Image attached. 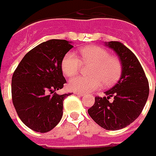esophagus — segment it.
<instances>
[{"label":"esophagus","mask_w":156,"mask_h":156,"mask_svg":"<svg viewBox=\"0 0 156 156\" xmlns=\"http://www.w3.org/2000/svg\"><path fill=\"white\" fill-rule=\"evenodd\" d=\"M75 94H76V95H77V96H80V97H82V96H84V95H85V93H84V92H80V91H76V92H75Z\"/></svg>","instance_id":"34e87169"}]
</instances>
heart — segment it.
<instances>
[{"label":"heart","instance_id":"obj_1","mask_svg":"<svg viewBox=\"0 0 156 156\" xmlns=\"http://www.w3.org/2000/svg\"><path fill=\"white\" fill-rule=\"evenodd\" d=\"M80 59L91 64L88 69L90 76H78L69 80V88L73 90L88 92L105 87L113 86L121 77L122 63L118 57L100 46L90 45L80 49ZM80 61L74 53H67L62 58L61 69L65 76L71 77L79 72Z\"/></svg>","mask_w":156,"mask_h":156}]
</instances>
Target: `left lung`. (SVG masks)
Instances as JSON below:
<instances>
[{
	"mask_svg": "<svg viewBox=\"0 0 156 156\" xmlns=\"http://www.w3.org/2000/svg\"><path fill=\"white\" fill-rule=\"evenodd\" d=\"M119 55L122 66L119 82L106 97H96L88 113L98 125L108 130L123 129L140 115L149 97V81L135 55L125 45L111 41L107 44ZM112 97L114 100L109 101Z\"/></svg>",
	"mask_w": 156,
	"mask_h": 156,
	"instance_id": "1",
	"label": "left lung"
}]
</instances>
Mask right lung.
<instances>
[{"label":"right lung","instance_id":"obj_1","mask_svg":"<svg viewBox=\"0 0 156 156\" xmlns=\"http://www.w3.org/2000/svg\"><path fill=\"white\" fill-rule=\"evenodd\" d=\"M73 45L64 39L44 42L27 53L13 73L12 98L22 122L36 132L46 133L63 115V101L70 95H58L66 80L61 61Z\"/></svg>","mask_w":156,"mask_h":156}]
</instances>
